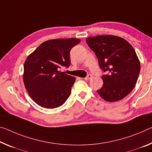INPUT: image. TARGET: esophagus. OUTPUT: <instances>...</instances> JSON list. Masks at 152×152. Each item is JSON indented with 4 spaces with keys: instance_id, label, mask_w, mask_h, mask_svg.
<instances>
[{
    "instance_id": "obj_1",
    "label": "esophagus",
    "mask_w": 152,
    "mask_h": 152,
    "mask_svg": "<svg viewBox=\"0 0 152 152\" xmlns=\"http://www.w3.org/2000/svg\"><path fill=\"white\" fill-rule=\"evenodd\" d=\"M92 78H93L92 74H88V75L86 76V77H85V80H90V79H91Z\"/></svg>"
}]
</instances>
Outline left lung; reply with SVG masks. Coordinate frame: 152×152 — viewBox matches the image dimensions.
I'll use <instances>...</instances> for the list:
<instances>
[{
    "instance_id": "1",
    "label": "left lung",
    "mask_w": 152,
    "mask_h": 152,
    "mask_svg": "<svg viewBox=\"0 0 152 152\" xmlns=\"http://www.w3.org/2000/svg\"><path fill=\"white\" fill-rule=\"evenodd\" d=\"M86 42L95 52L102 75L103 85L97 91L101 97L109 102L124 98L135 86L141 65L133 47L116 36L99 35L86 38Z\"/></svg>"
}]
</instances>
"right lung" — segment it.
<instances>
[{"label":"right lung","mask_w":152,"mask_h":152,"mask_svg":"<svg viewBox=\"0 0 152 152\" xmlns=\"http://www.w3.org/2000/svg\"><path fill=\"white\" fill-rule=\"evenodd\" d=\"M77 38L53 39L42 43L26 59L23 79L29 95L40 106L53 109L66 102L75 77L59 71L70 65L69 53Z\"/></svg>","instance_id":"right-lung-1"}]
</instances>
